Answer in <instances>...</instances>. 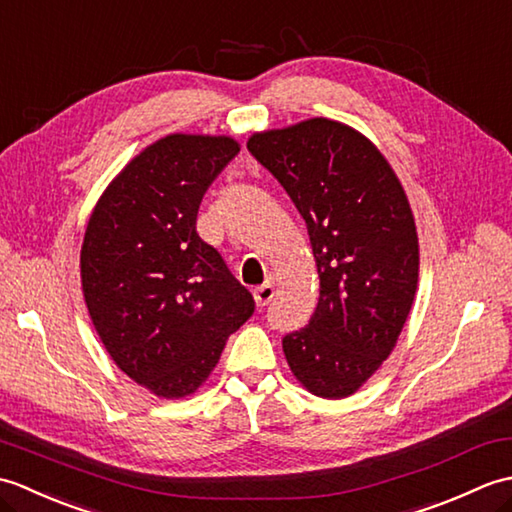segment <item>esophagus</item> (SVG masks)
Segmentation results:
<instances>
[{
	"label": "esophagus",
	"instance_id": "34e87169",
	"mask_svg": "<svg viewBox=\"0 0 512 512\" xmlns=\"http://www.w3.org/2000/svg\"><path fill=\"white\" fill-rule=\"evenodd\" d=\"M273 297H275V286L270 284H264V286H259L257 290H255V301H257V306L259 308H264V306H268L270 301H273Z\"/></svg>",
	"mask_w": 512,
	"mask_h": 512
}]
</instances>
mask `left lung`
I'll list each match as a JSON object with an SVG mask.
<instances>
[{
  "mask_svg": "<svg viewBox=\"0 0 512 512\" xmlns=\"http://www.w3.org/2000/svg\"><path fill=\"white\" fill-rule=\"evenodd\" d=\"M308 226L321 290L306 328L284 336L299 383L321 398L365 385L394 350L418 288L409 200L374 143L330 118L248 138Z\"/></svg>",
  "mask_w": 512,
  "mask_h": 512,
  "instance_id": "left-lung-1",
  "label": "left lung"
}]
</instances>
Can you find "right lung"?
Listing matches in <instances>:
<instances>
[{"label": "right lung", "instance_id": "add662e5", "mask_svg": "<svg viewBox=\"0 0 512 512\" xmlns=\"http://www.w3.org/2000/svg\"><path fill=\"white\" fill-rule=\"evenodd\" d=\"M239 145L169 134L140 151L96 202L81 246L83 297L105 350L160 398L193 394L255 299L195 231L211 182Z\"/></svg>", "mask_w": 512, "mask_h": 512}]
</instances>
